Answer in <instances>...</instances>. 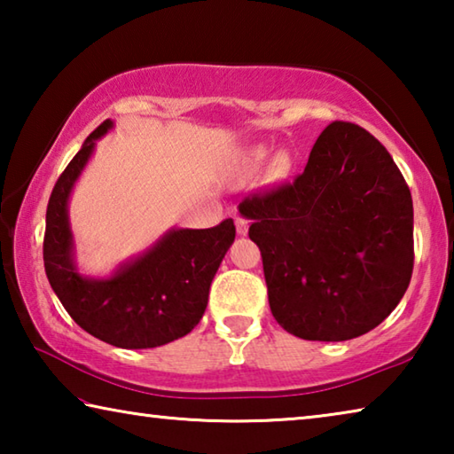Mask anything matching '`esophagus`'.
<instances>
[{"label": "esophagus", "instance_id": "34e87169", "mask_svg": "<svg viewBox=\"0 0 454 454\" xmlns=\"http://www.w3.org/2000/svg\"><path fill=\"white\" fill-rule=\"evenodd\" d=\"M236 232L240 234V236L248 234V220H246V218H236Z\"/></svg>", "mask_w": 454, "mask_h": 454}]
</instances>
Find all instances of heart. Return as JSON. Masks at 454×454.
<instances>
[{
    "mask_svg": "<svg viewBox=\"0 0 454 454\" xmlns=\"http://www.w3.org/2000/svg\"><path fill=\"white\" fill-rule=\"evenodd\" d=\"M262 156H264V150H260V148L250 152V158H252V160H260Z\"/></svg>",
    "mask_w": 454,
    "mask_h": 454,
    "instance_id": "1",
    "label": "heart"
}]
</instances>
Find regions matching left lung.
Here are the masks:
<instances>
[{"label":"left lung","instance_id":"8db88e82","mask_svg":"<svg viewBox=\"0 0 454 454\" xmlns=\"http://www.w3.org/2000/svg\"><path fill=\"white\" fill-rule=\"evenodd\" d=\"M278 325L304 340L340 342L380 325L409 288L412 198L387 148L336 120L304 172L246 196Z\"/></svg>","mask_w":454,"mask_h":454}]
</instances>
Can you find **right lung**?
I'll return each instance as SVG.
<instances>
[{
    "label": "right lung",
    "instance_id": "right-lung-1",
    "mask_svg": "<svg viewBox=\"0 0 454 454\" xmlns=\"http://www.w3.org/2000/svg\"><path fill=\"white\" fill-rule=\"evenodd\" d=\"M112 128L106 120L56 182L45 212L43 266L67 314L86 333L120 348H153L186 336L208 304L214 274L234 242L236 226L226 218L206 230H172L132 264L107 280H90L75 272L67 198L94 150V142Z\"/></svg>",
    "mask_w": 454,
    "mask_h": 454
}]
</instances>
